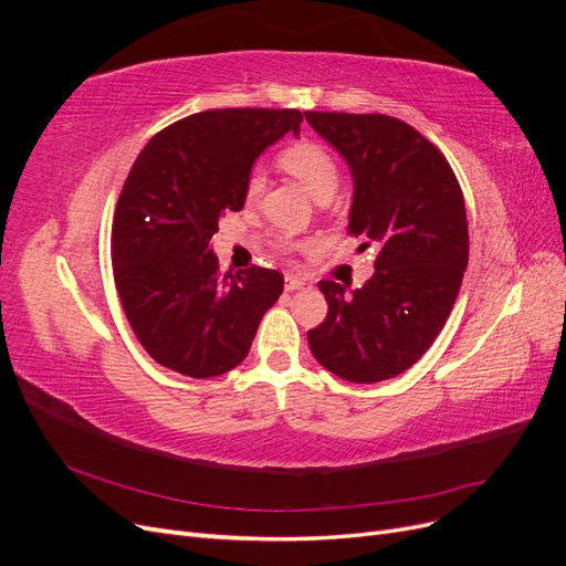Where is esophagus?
<instances>
[{
    "label": "esophagus",
    "instance_id": "34e87169",
    "mask_svg": "<svg viewBox=\"0 0 566 566\" xmlns=\"http://www.w3.org/2000/svg\"><path fill=\"white\" fill-rule=\"evenodd\" d=\"M314 285L306 281V279H300V276H285V290L287 293H295V290H312Z\"/></svg>",
    "mask_w": 566,
    "mask_h": 566
}]
</instances>
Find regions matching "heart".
I'll use <instances>...</instances> for the list:
<instances>
[{
	"label": "heart",
	"mask_w": 566,
	"mask_h": 566,
	"mask_svg": "<svg viewBox=\"0 0 566 566\" xmlns=\"http://www.w3.org/2000/svg\"><path fill=\"white\" fill-rule=\"evenodd\" d=\"M279 165L295 177L316 200L331 198L339 184V167L328 148L316 142H295L279 153ZM264 188L262 169H254L248 179V198H256Z\"/></svg>",
	"instance_id": "b5f03b06"
}]
</instances>
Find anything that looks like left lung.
<instances>
[{
	"instance_id": "left-lung-1",
	"label": "left lung",
	"mask_w": 566,
	"mask_h": 566,
	"mask_svg": "<svg viewBox=\"0 0 566 566\" xmlns=\"http://www.w3.org/2000/svg\"><path fill=\"white\" fill-rule=\"evenodd\" d=\"M347 160L349 233L378 245L364 287L321 281L328 316L310 337L316 361L349 382L389 380L430 349L468 269V217L443 153L397 117L304 113Z\"/></svg>"
}]
</instances>
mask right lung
<instances>
[{"instance_id": "1", "label": "right lung", "mask_w": 566, "mask_h": 566, "mask_svg": "<svg viewBox=\"0 0 566 566\" xmlns=\"http://www.w3.org/2000/svg\"><path fill=\"white\" fill-rule=\"evenodd\" d=\"M300 123L290 108L205 111L158 132L134 160L113 217V276L160 366L214 378L248 356L283 276L262 266L221 276L210 238L221 214L243 210L254 160Z\"/></svg>"}]
</instances>
